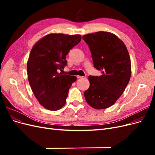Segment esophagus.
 <instances>
[{
    "label": "esophagus",
    "instance_id": "1",
    "mask_svg": "<svg viewBox=\"0 0 155 155\" xmlns=\"http://www.w3.org/2000/svg\"><path fill=\"white\" fill-rule=\"evenodd\" d=\"M77 78H78V79H82V78H85L86 77H83V76H78Z\"/></svg>",
    "mask_w": 155,
    "mask_h": 155
}]
</instances>
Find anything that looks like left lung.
<instances>
[{
    "label": "left lung",
    "mask_w": 155,
    "mask_h": 155,
    "mask_svg": "<svg viewBox=\"0 0 155 155\" xmlns=\"http://www.w3.org/2000/svg\"><path fill=\"white\" fill-rule=\"evenodd\" d=\"M92 54L94 67L100 76H88L89 88L84 92L88 104L96 109L110 107L118 100L131 75L129 54L118 37L107 31L83 36Z\"/></svg>",
    "instance_id": "obj_1"
}]
</instances>
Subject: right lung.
Listing matches in <instances>:
<instances>
[{
	"label": "right lung",
	"instance_id": "add662e5",
	"mask_svg": "<svg viewBox=\"0 0 155 155\" xmlns=\"http://www.w3.org/2000/svg\"><path fill=\"white\" fill-rule=\"evenodd\" d=\"M80 35L51 34L35 44L27 63L30 85L39 104L50 110L64 105L76 76L59 71L67 65L66 55L81 41Z\"/></svg>",
	"mask_w": 155,
	"mask_h": 155
}]
</instances>
